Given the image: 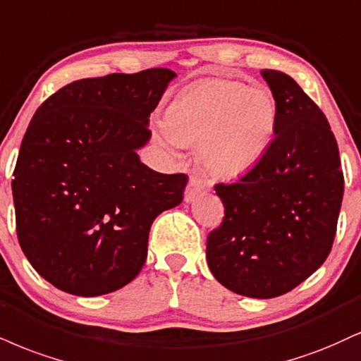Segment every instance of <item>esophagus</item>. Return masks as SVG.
<instances>
[{
    "instance_id": "esophagus-1",
    "label": "esophagus",
    "mask_w": 361,
    "mask_h": 361,
    "mask_svg": "<svg viewBox=\"0 0 361 361\" xmlns=\"http://www.w3.org/2000/svg\"><path fill=\"white\" fill-rule=\"evenodd\" d=\"M205 190H207L205 181L198 176H192L190 178L188 186H186V190H185V202L186 203L195 202V200H197L200 195L205 192Z\"/></svg>"
}]
</instances>
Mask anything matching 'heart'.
<instances>
[{"instance_id":"heart-1","label":"heart","mask_w":361,"mask_h":361,"mask_svg":"<svg viewBox=\"0 0 361 361\" xmlns=\"http://www.w3.org/2000/svg\"><path fill=\"white\" fill-rule=\"evenodd\" d=\"M279 106L267 87L203 79L169 104L158 137L166 147L200 145L212 175L237 178L254 169L274 142Z\"/></svg>"}]
</instances>
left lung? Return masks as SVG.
Segmentation results:
<instances>
[{"label": "left lung", "instance_id": "left-lung-1", "mask_svg": "<svg viewBox=\"0 0 361 361\" xmlns=\"http://www.w3.org/2000/svg\"><path fill=\"white\" fill-rule=\"evenodd\" d=\"M279 106L271 149L235 183H219L224 222L207 238V262L225 288L255 299L289 293L331 250L340 215V151L326 117L293 77L260 72Z\"/></svg>", "mask_w": 361, "mask_h": 361}]
</instances>
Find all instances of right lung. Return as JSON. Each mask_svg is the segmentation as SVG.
Here are the masks:
<instances>
[{"mask_svg": "<svg viewBox=\"0 0 361 361\" xmlns=\"http://www.w3.org/2000/svg\"><path fill=\"white\" fill-rule=\"evenodd\" d=\"M175 77L147 68L75 80L30 121L11 181L16 233L56 289L94 298L124 288L145 266L151 224L183 200L188 176L137 156Z\"/></svg>", "mask_w": 361, "mask_h": 361, "instance_id": "add662e5", "label": "right lung"}]
</instances>
